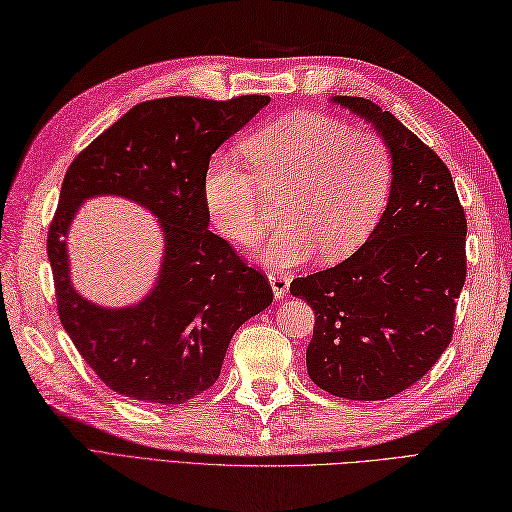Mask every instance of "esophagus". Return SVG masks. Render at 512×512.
Returning <instances> with one entry per match:
<instances>
[{"instance_id":"esophagus-1","label":"esophagus","mask_w":512,"mask_h":512,"mask_svg":"<svg viewBox=\"0 0 512 512\" xmlns=\"http://www.w3.org/2000/svg\"><path fill=\"white\" fill-rule=\"evenodd\" d=\"M268 281H270V285H272V292H274V298L277 300H281L285 294H287V290H290V277H287L285 272H281V270H270L268 272Z\"/></svg>"}]
</instances>
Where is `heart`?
Returning <instances> with one entry per match:
<instances>
[{"instance_id": "obj_1", "label": "heart", "mask_w": 512, "mask_h": 512, "mask_svg": "<svg viewBox=\"0 0 512 512\" xmlns=\"http://www.w3.org/2000/svg\"><path fill=\"white\" fill-rule=\"evenodd\" d=\"M244 153L251 168L222 155L209 162L205 205L227 240L253 246L268 229L266 199L285 193V227L264 248L270 266L292 268L318 251L329 261L348 257L387 207L393 155L376 131L296 112L248 138Z\"/></svg>"}]
</instances>
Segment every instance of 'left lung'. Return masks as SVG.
I'll return each mask as SVG.
<instances>
[{"mask_svg":"<svg viewBox=\"0 0 512 512\" xmlns=\"http://www.w3.org/2000/svg\"><path fill=\"white\" fill-rule=\"evenodd\" d=\"M374 123L393 155V186L370 238L342 264L294 279L316 313L307 372L331 396L385 400L417 383L454 333L467 277V218L448 166L370 99L333 97Z\"/></svg>","mask_w":512,"mask_h":512,"instance_id":"8db88e82","label":"left lung"}]
</instances>
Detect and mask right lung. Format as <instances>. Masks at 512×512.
Masks as SVG:
<instances>
[{"instance_id":"1","label":"right lung","mask_w":512,"mask_h":512,"mask_svg":"<svg viewBox=\"0 0 512 512\" xmlns=\"http://www.w3.org/2000/svg\"><path fill=\"white\" fill-rule=\"evenodd\" d=\"M270 103L164 97L142 101L71 162L49 225L47 253L58 316L82 359L112 391L183 404L212 387L233 333L272 303L264 272L209 231V157ZM119 193L161 218L165 264L156 290L136 308L103 310L68 281L63 235L88 195Z\"/></svg>"}]
</instances>
